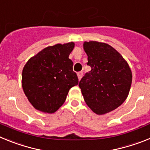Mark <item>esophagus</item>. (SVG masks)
<instances>
[{"instance_id": "1", "label": "esophagus", "mask_w": 150, "mask_h": 150, "mask_svg": "<svg viewBox=\"0 0 150 150\" xmlns=\"http://www.w3.org/2000/svg\"><path fill=\"white\" fill-rule=\"evenodd\" d=\"M83 73L82 72V71L77 73V76H78V78H79V80H80V79H81V78L83 77Z\"/></svg>"}]
</instances>
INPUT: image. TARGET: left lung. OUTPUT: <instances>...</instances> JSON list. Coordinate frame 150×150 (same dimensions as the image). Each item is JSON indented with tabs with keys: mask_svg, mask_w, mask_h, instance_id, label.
I'll return each instance as SVG.
<instances>
[{
	"mask_svg": "<svg viewBox=\"0 0 150 150\" xmlns=\"http://www.w3.org/2000/svg\"><path fill=\"white\" fill-rule=\"evenodd\" d=\"M88 55L86 73L79 86L84 100L96 114L102 115L120 107L128 97L132 74L126 61L114 48L96 41L85 42Z\"/></svg>",
	"mask_w": 150,
	"mask_h": 150,
	"instance_id": "obj_1",
	"label": "left lung"
}]
</instances>
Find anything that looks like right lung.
Segmentation results:
<instances>
[{"instance_id":"add662e5","label":"right lung","mask_w":150,"mask_h":150,"mask_svg":"<svg viewBox=\"0 0 150 150\" xmlns=\"http://www.w3.org/2000/svg\"><path fill=\"white\" fill-rule=\"evenodd\" d=\"M73 42L43 49L30 58L22 71L23 91L35 109L55 112L64 103L70 88L79 83L69 55Z\"/></svg>"}]
</instances>
